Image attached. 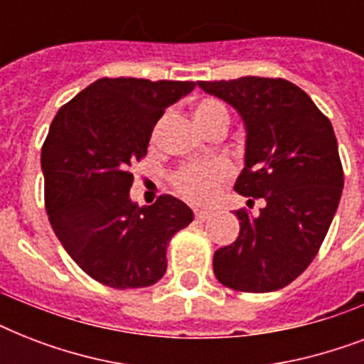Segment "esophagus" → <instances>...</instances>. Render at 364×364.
<instances>
[{
	"label": "esophagus",
	"mask_w": 364,
	"mask_h": 364,
	"mask_svg": "<svg viewBox=\"0 0 364 364\" xmlns=\"http://www.w3.org/2000/svg\"><path fill=\"white\" fill-rule=\"evenodd\" d=\"M211 215H213V211H210V210H194V219L200 223L208 221Z\"/></svg>",
	"instance_id": "obj_1"
}]
</instances>
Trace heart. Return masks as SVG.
Segmentation results:
<instances>
[{
  "instance_id": "b5f03b06",
  "label": "heart",
  "mask_w": 364,
  "mask_h": 364,
  "mask_svg": "<svg viewBox=\"0 0 364 364\" xmlns=\"http://www.w3.org/2000/svg\"><path fill=\"white\" fill-rule=\"evenodd\" d=\"M194 122L202 132L217 122L227 121L228 113L225 105L215 100H202L194 105ZM227 177H230V168L225 162H211V164H188L183 166L173 173L171 183L177 194L191 200L194 204H205L215 196L217 188Z\"/></svg>"
}]
</instances>
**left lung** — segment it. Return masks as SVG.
Listing matches in <instances>:
<instances>
[{"label":"left lung","instance_id":"1","mask_svg":"<svg viewBox=\"0 0 364 364\" xmlns=\"http://www.w3.org/2000/svg\"><path fill=\"white\" fill-rule=\"evenodd\" d=\"M238 111L245 124V168L234 191L259 213L238 210L240 234L213 255L215 277L234 291L270 293L316 259L338 210L344 170L333 124L308 94L285 79L198 81Z\"/></svg>","mask_w":364,"mask_h":364}]
</instances>
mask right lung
Returning <instances> with one entry per match:
<instances>
[{
    "label": "right lung",
    "instance_id": "1",
    "mask_svg": "<svg viewBox=\"0 0 364 364\" xmlns=\"http://www.w3.org/2000/svg\"><path fill=\"white\" fill-rule=\"evenodd\" d=\"M193 81L98 79L60 107L41 149L45 210L79 268L113 289L149 287L166 274V247L193 223L185 202L162 194L134 204L130 166L147 154L166 107Z\"/></svg>",
    "mask_w": 364,
    "mask_h": 364
}]
</instances>
